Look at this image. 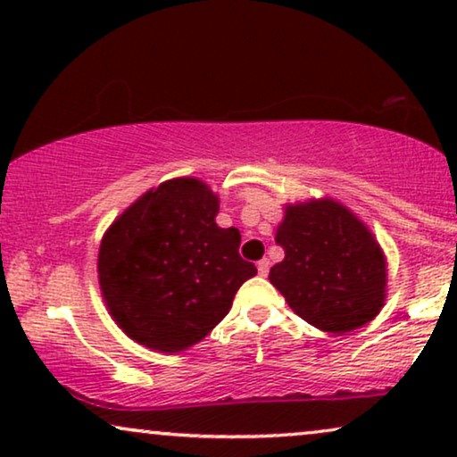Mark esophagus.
Wrapping results in <instances>:
<instances>
[{"mask_svg": "<svg viewBox=\"0 0 457 457\" xmlns=\"http://www.w3.org/2000/svg\"><path fill=\"white\" fill-rule=\"evenodd\" d=\"M258 272H260V277H268V272H270V260L262 258L258 262Z\"/></svg>", "mask_w": 457, "mask_h": 457, "instance_id": "esophagus-1", "label": "esophagus"}]
</instances>
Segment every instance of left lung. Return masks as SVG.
<instances>
[{"instance_id":"obj_1","label":"left lung","mask_w":457,"mask_h":457,"mask_svg":"<svg viewBox=\"0 0 457 457\" xmlns=\"http://www.w3.org/2000/svg\"><path fill=\"white\" fill-rule=\"evenodd\" d=\"M277 243L285 260L270 268V283L312 327L349 333L383 308V252L345 205L333 199L289 205Z\"/></svg>"}]
</instances>
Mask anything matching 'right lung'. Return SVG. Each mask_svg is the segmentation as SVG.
I'll use <instances>...</instances> for the list:
<instances>
[{
    "label": "right lung",
    "instance_id": "obj_1",
    "mask_svg": "<svg viewBox=\"0 0 457 457\" xmlns=\"http://www.w3.org/2000/svg\"><path fill=\"white\" fill-rule=\"evenodd\" d=\"M218 197L197 179L147 191L105 233L99 285L124 333L162 353L202 341L258 274L239 255L241 235L216 224Z\"/></svg>",
    "mask_w": 457,
    "mask_h": 457
}]
</instances>
